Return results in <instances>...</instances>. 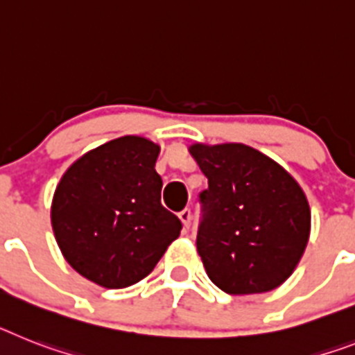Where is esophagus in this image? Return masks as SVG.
Here are the masks:
<instances>
[{
  "label": "esophagus",
  "mask_w": 355,
  "mask_h": 355,
  "mask_svg": "<svg viewBox=\"0 0 355 355\" xmlns=\"http://www.w3.org/2000/svg\"><path fill=\"white\" fill-rule=\"evenodd\" d=\"M178 218H180V222H182L184 231H187V229H189V225H191V220H193L191 209L180 211V213H178Z\"/></svg>",
  "instance_id": "1"
}]
</instances>
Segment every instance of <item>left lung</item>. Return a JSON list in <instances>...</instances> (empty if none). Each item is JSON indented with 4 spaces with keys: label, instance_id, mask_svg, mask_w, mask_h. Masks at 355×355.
I'll use <instances>...</instances> for the list:
<instances>
[{
    "label": "left lung",
    "instance_id": "8db88e82",
    "mask_svg": "<svg viewBox=\"0 0 355 355\" xmlns=\"http://www.w3.org/2000/svg\"><path fill=\"white\" fill-rule=\"evenodd\" d=\"M207 177L196 251L209 279L233 296L279 287L311 236V205L276 160L240 142L189 146Z\"/></svg>",
    "mask_w": 355,
    "mask_h": 355
}]
</instances>
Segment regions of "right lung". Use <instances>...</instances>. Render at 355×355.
<instances>
[{
  "label": "right lung",
  "instance_id": "obj_1",
  "mask_svg": "<svg viewBox=\"0 0 355 355\" xmlns=\"http://www.w3.org/2000/svg\"><path fill=\"white\" fill-rule=\"evenodd\" d=\"M159 153L150 139L119 137L79 157L55 187V242L71 269L101 287L141 282L180 234V220L160 204Z\"/></svg>",
  "mask_w": 355,
  "mask_h": 355
}]
</instances>
